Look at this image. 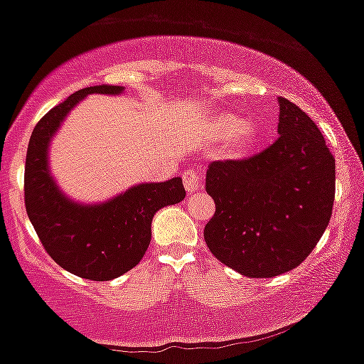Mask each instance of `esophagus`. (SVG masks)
I'll use <instances>...</instances> for the list:
<instances>
[{"label": "esophagus", "instance_id": "obj_1", "mask_svg": "<svg viewBox=\"0 0 364 364\" xmlns=\"http://www.w3.org/2000/svg\"><path fill=\"white\" fill-rule=\"evenodd\" d=\"M183 183H185V188L188 193H195V191L200 190L202 186V176L197 169L190 167L183 173Z\"/></svg>", "mask_w": 364, "mask_h": 364}]
</instances>
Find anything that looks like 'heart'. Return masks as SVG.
<instances>
[{"mask_svg": "<svg viewBox=\"0 0 364 364\" xmlns=\"http://www.w3.org/2000/svg\"><path fill=\"white\" fill-rule=\"evenodd\" d=\"M207 134L215 141L228 139V150L231 154H243L257 141L259 129L250 122H242L240 117L233 114L214 115L207 124Z\"/></svg>", "mask_w": 364, "mask_h": 364, "instance_id": "1", "label": "heart"}]
</instances>
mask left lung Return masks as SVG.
<instances>
[{"mask_svg":"<svg viewBox=\"0 0 364 364\" xmlns=\"http://www.w3.org/2000/svg\"><path fill=\"white\" fill-rule=\"evenodd\" d=\"M277 141L245 159L209 164L215 213L203 230L215 259L249 278L301 264L325 233L335 200V157L318 126L287 98Z\"/></svg>","mask_w":364,"mask_h":364,"instance_id":"left-lung-1","label":"left lung"}]
</instances>
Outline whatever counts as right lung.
I'll return each mask as SVG.
<instances>
[{"mask_svg": "<svg viewBox=\"0 0 364 364\" xmlns=\"http://www.w3.org/2000/svg\"><path fill=\"white\" fill-rule=\"evenodd\" d=\"M119 86H90L75 91L36 124L23 174L26 210L50 257L69 273L109 282L141 261L151 238V219L162 207L185 198L181 178L141 183L98 205L70 202L48 171V143L60 122L86 95H119Z\"/></svg>", "mask_w": 364, "mask_h": 364, "instance_id": "add662e5", "label": "right lung"}]
</instances>
